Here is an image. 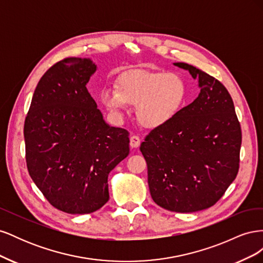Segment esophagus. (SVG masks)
<instances>
[{"instance_id":"34e87169","label":"esophagus","mask_w":263,"mask_h":263,"mask_svg":"<svg viewBox=\"0 0 263 263\" xmlns=\"http://www.w3.org/2000/svg\"><path fill=\"white\" fill-rule=\"evenodd\" d=\"M129 145L132 148H138L140 146V138L138 136H132L129 140Z\"/></svg>"}]
</instances>
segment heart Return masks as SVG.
I'll list each match as a JSON object with an SVG mask.
<instances>
[{
    "label": "heart",
    "instance_id": "obj_1",
    "mask_svg": "<svg viewBox=\"0 0 263 263\" xmlns=\"http://www.w3.org/2000/svg\"><path fill=\"white\" fill-rule=\"evenodd\" d=\"M116 89L101 92V102L115 117H122L128 105L136 106L138 121L158 128L176 117L186 100V86L174 73L127 72L119 77Z\"/></svg>",
    "mask_w": 263,
    "mask_h": 263
}]
</instances>
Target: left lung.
<instances>
[{"label": "left lung", "instance_id": "obj_1", "mask_svg": "<svg viewBox=\"0 0 263 263\" xmlns=\"http://www.w3.org/2000/svg\"><path fill=\"white\" fill-rule=\"evenodd\" d=\"M173 65L198 81L200 94L168 124L151 130L140 151L155 203L193 213L213 206L236 179L241 129L224 85L187 63Z\"/></svg>", "mask_w": 263, "mask_h": 263}]
</instances>
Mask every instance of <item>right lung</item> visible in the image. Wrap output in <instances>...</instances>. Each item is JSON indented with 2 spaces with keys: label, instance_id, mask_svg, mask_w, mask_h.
<instances>
[{
  "label": "right lung",
  "instance_id": "right-lung-1",
  "mask_svg": "<svg viewBox=\"0 0 263 263\" xmlns=\"http://www.w3.org/2000/svg\"><path fill=\"white\" fill-rule=\"evenodd\" d=\"M98 66L67 58L42 77L24 125L30 178L65 213L89 214L109 198V172L129 154L128 132L109 126L86 89Z\"/></svg>",
  "mask_w": 263,
  "mask_h": 263
}]
</instances>
